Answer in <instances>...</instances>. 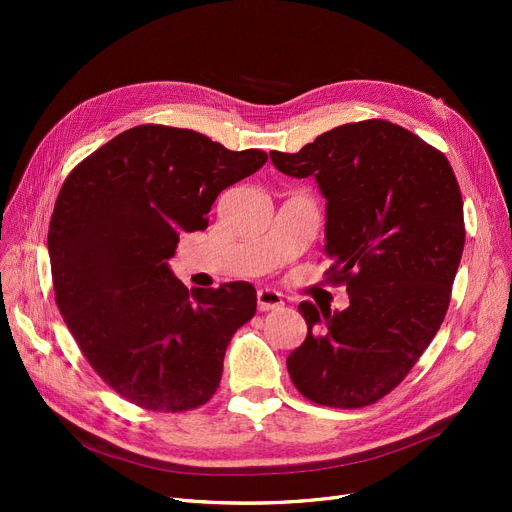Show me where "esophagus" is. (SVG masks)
I'll use <instances>...</instances> for the list:
<instances>
[{"label": "esophagus", "instance_id": "34e87169", "mask_svg": "<svg viewBox=\"0 0 512 512\" xmlns=\"http://www.w3.org/2000/svg\"><path fill=\"white\" fill-rule=\"evenodd\" d=\"M284 305L282 294L272 290V288H261L257 290V307L259 311H272V309H280Z\"/></svg>", "mask_w": 512, "mask_h": 512}]
</instances>
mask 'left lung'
Wrapping results in <instances>:
<instances>
[{
  "label": "left lung",
  "mask_w": 512,
  "mask_h": 512,
  "mask_svg": "<svg viewBox=\"0 0 512 512\" xmlns=\"http://www.w3.org/2000/svg\"><path fill=\"white\" fill-rule=\"evenodd\" d=\"M326 197L328 280L344 311L299 305L307 338L286 359L292 384L324 407L359 409L392 392L448 311L465 247L463 197L444 153L386 120L336 126L299 153L270 151Z\"/></svg>",
  "instance_id": "left-lung-1"
}]
</instances>
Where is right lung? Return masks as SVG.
<instances>
[{
	"label": "right lung",
	"instance_id": "right-lung-1",
	"mask_svg": "<svg viewBox=\"0 0 512 512\" xmlns=\"http://www.w3.org/2000/svg\"><path fill=\"white\" fill-rule=\"evenodd\" d=\"M267 161L186 128L124 130L68 174L49 222L56 303L99 378L147 411L197 409L220 386L249 282L188 290L170 270L182 232L207 228L224 188Z\"/></svg>",
	"mask_w": 512,
	"mask_h": 512
}]
</instances>
